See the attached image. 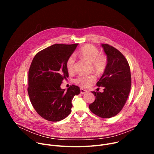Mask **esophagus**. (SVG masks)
<instances>
[{
	"mask_svg": "<svg viewBox=\"0 0 154 154\" xmlns=\"http://www.w3.org/2000/svg\"><path fill=\"white\" fill-rule=\"evenodd\" d=\"M86 92H87V91L86 90H85V89H83V88H80V93H81V94H85V93H86Z\"/></svg>",
	"mask_w": 154,
	"mask_h": 154,
	"instance_id": "34e87169",
	"label": "esophagus"
}]
</instances>
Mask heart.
I'll return each mask as SVG.
<instances>
[{
	"label": "heart",
	"instance_id": "b5f03b06",
	"mask_svg": "<svg viewBox=\"0 0 154 154\" xmlns=\"http://www.w3.org/2000/svg\"><path fill=\"white\" fill-rule=\"evenodd\" d=\"M80 58L84 59L91 63L93 69L97 73H103L107 66V58L102 54L99 53V49L92 45H86L83 46L77 54ZM75 58L73 55L70 56L66 63V67L69 72H72L74 68ZM96 80V76L94 74L88 75H79L74 82L84 87L88 86Z\"/></svg>",
	"mask_w": 154,
	"mask_h": 154
}]
</instances>
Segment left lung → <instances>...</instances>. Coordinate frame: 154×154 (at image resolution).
Listing matches in <instances>:
<instances>
[{
    "label": "left lung",
    "instance_id": "obj_1",
    "mask_svg": "<svg viewBox=\"0 0 154 154\" xmlns=\"http://www.w3.org/2000/svg\"><path fill=\"white\" fill-rule=\"evenodd\" d=\"M102 46L107 55V66L96 85L103 87V91H92L96 99L89 108L96 115L109 118L118 115L127 101L131 88V74L128 63L120 51L107 44Z\"/></svg>",
    "mask_w": 154,
    "mask_h": 154
}]
</instances>
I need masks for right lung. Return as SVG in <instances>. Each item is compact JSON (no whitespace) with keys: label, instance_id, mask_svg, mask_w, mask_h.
I'll list each match as a JSON object with an SVG mask.
<instances>
[{"label":"right lung","instance_id":"1","mask_svg":"<svg viewBox=\"0 0 154 154\" xmlns=\"http://www.w3.org/2000/svg\"><path fill=\"white\" fill-rule=\"evenodd\" d=\"M77 45L55 44L38 52L32 61L28 75L29 98L37 113L49 121L66 118L71 112L73 97L80 93L75 85L66 91L60 88L62 81L69 77L66 63Z\"/></svg>","mask_w":154,"mask_h":154}]
</instances>
